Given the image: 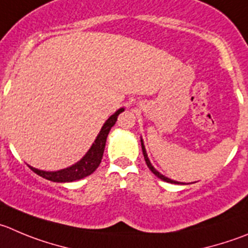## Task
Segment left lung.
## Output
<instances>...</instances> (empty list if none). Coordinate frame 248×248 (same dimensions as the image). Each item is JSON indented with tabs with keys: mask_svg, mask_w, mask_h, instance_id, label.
Listing matches in <instances>:
<instances>
[{
	"mask_svg": "<svg viewBox=\"0 0 248 248\" xmlns=\"http://www.w3.org/2000/svg\"><path fill=\"white\" fill-rule=\"evenodd\" d=\"M141 147H142V153H143V157H145L146 164H147V167H148V168H150V170L152 171V173L155 174V175L157 176V178L162 179V180H163V181H167V183H170V184H183V183H179V181L171 180V179H169V178H167V176L162 175V174L159 173V171H158V170H155V167H153L152 164H151L150 159H148V157H147V153H146V148H145V145H143V141H142V140H141Z\"/></svg>",
	"mask_w": 248,
	"mask_h": 248,
	"instance_id": "8db88e82",
	"label": "left lung"
}]
</instances>
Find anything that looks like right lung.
Here are the masks:
<instances>
[{
  "label": "right lung",
  "instance_id": "add662e5",
  "mask_svg": "<svg viewBox=\"0 0 248 248\" xmlns=\"http://www.w3.org/2000/svg\"><path fill=\"white\" fill-rule=\"evenodd\" d=\"M123 110H124V108H119L114 114L110 115V117L106 120L102 129H101L100 134L97 135V138H96L95 142L93 143L90 150L87 151L86 155H85L79 162L73 164L72 167H68V168L61 169V170L57 171L40 170V169L34 168V167L31 166H29V168L31 169L34 173H36L37 175L42 176V178L47 179V180L49 181H55V183H70V181L80 180V179L85 178V176H89L98 168V166H100L101 161H102L103 152H105L106 140H107L108 134H109L110 128H112L115 124V122H117L118 115H119Z\"/></svg>",
  "mask_w": 248,
  "mask_h": 248
}]
</instances>
